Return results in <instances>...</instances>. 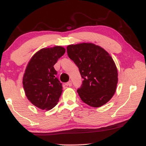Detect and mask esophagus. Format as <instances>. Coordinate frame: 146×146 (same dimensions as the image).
<instances>
[{
    "mask_svg": "<svg viewBox=\"0 0 146 146\" xmlns=\"http://www.w3.org/2000/svg\"><path fill=\"white\" fill-rule=\"evenodd\" d=\"M66 85L68 86H72V82L71 81H69L68 82H67Z\"/></svg>",
    "mask_w": 146,
    "mask_h": 146,
    "instance_id": "34e87169",
    "label": "esophagus"
}]
</instances>
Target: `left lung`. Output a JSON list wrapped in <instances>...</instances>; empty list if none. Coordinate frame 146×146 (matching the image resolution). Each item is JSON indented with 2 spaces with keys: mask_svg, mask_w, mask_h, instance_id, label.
I'll return each mask as SVG.
<instances>
[{
  "mask_svg": "<svg viewBox=\"0 0 146 146\" xmlns=\"http://www.w3.org/2000/svg\"><path fill=\"white\" fill-rule=\"evenodd\" d=\"M67 53L84 80L77 90L82 100L94 108L110 100L116 90L118 74L110 54L100 46L86 42L68 45Z\"/></svg>",
  "mask_w": 146,
  "mask_h": 146,
  "instance_id": "left-lung-1",
  "label": "left lung"
}]
</instances>
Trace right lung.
Instances as JSON below:
<instances>
[{"instance_id": "1", "label": "right lung", "mask_w": 146, "mask_h": 146, "mask_svg": "<svg viewBox=\"0 0 146 146\" xmlns=\"http://www.w3.org/2000/svg\"><path fill=\"white\" fill-rule=\"evenodd\" d=\"M65 52L60 46L42 48L28 63L23 78V88L28 100L40 109L51 110L59 100L62 86L54 66Z\"/></svg>"}]
</instances>
